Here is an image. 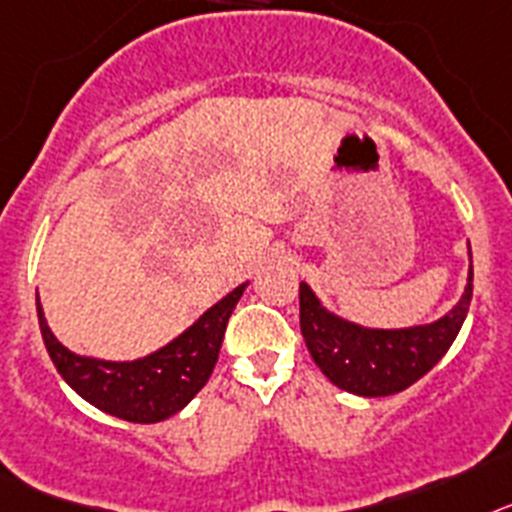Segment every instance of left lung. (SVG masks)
I'll use <instances>...</instances> for the list:
<instances>
[{"label":"left lung","mask_w":512,"mask_h":512,"mask_svg":"<svg viewBox=\"0 0 512 512\" xmlns=\"http://www.w3.org/2000/svg\"><path fill=\"white\" fill-rule=\"evenodd\" d=\"M471 286L474 270L469 268L464 296L438 322L407 330H368L330 314L301 283V335L332 384L358 397H389L422 379L446 355L469 311Z\"/></svg>","instance_id":"left-lung-1"}]
</instances>
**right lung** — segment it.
<instances>
[{
	"label": "right lung",
	"mask_w": 512,
	"mask_h": 512,
	"mask_svg": "<svg viewBox=\"0 0 512 512\" xmlns=\"http://www.w3.org/2000/svg\"><path fill=\"white\" fill-rule=\"evenodd\" d=\"M244 288L247 283L234 288L162 350L139 361L123 363L97 361L66 350L46 324L38 296L35 306L53 366L79 397L121 420L162 422L180 412L211 379L213 366L219 361L226 324L237 301L242 299Z\"/></svg>",
	"instance_id": "obj_1"
}]
</instances>
